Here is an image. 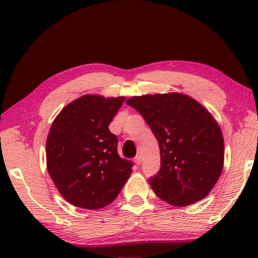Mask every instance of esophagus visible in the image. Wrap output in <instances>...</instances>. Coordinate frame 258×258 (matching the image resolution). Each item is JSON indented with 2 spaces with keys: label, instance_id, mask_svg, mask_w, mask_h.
Instances as JSON below:
<instances>
[{
  "label": "esophagus",
  "instance_id": "esophagus-1",
  "mask_svg": "<svg viewBox=\"0 0 258 258\" xmlns=\"http://www.w3.org/2000/svg\"><path fill=\"white\" fill-rule=\"evenodd\" d=\"M134 163L137 164L138 166H139V165H141V163H142V157L140 156V155H138V156L135 157V158H134Z\"/></svg>",
  "mask_w": 258,
  "mask_h": 258
}]
</instances>
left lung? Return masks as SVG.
I'll list each match as a JSON object with an SVG mask.
<instances>
[{
  "label": "left lung",
  "instance_id": "left-lung-1",
  "mask_svg": "<svg viewBox=\"0 0 258 258\" xmlns=\"http://www.w3.org/2000/svg\"><path fill=\"white\" fill-rule=\"evenodd\" d=\"M126 103L141 113L158 141L160 168L149 178L155 194L181 207L206 197L224 163L223 135L211 113L181 93L133 97Z\"/></svg>",
  "mask_w": 258,
  "mask_h": 258
}]
</instances>
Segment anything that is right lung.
Masks as SVG:
<instances>
[{"label": "right lung", "instance_id": "right-lung-1", "mask_svg": "<svg viewBox=\"0 0 258 258\" xmlns=\"http://www.w3.org/2000/svg\"><path fill=\"white\" fill-rule=\"evenodd\" d=\"M124 97L83 95L64 107L51 125L46 165L60 195L76 207L100 209L111 204L132 173L120 158L118 139L108 126Z\"/></svg>", "mask_w": 258, "mask_h": 258}]
</instances>
